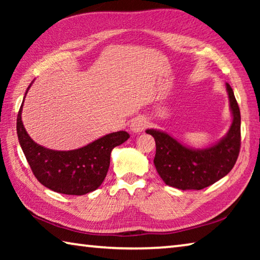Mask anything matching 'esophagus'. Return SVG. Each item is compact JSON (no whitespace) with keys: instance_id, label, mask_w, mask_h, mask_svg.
Listing matches in <instances>:
<instances>
[{"instance_id":"34e87169","label":"esophagus","mask_w":260,"mask_h":260,"mask_svg":"<svg viewBox=\"0 0 260 260\" xmlns=\"http://www.w3.org/2000/svg\"><path fill=\"white\" fill-rule=\"evenodd\" d=\"M131 131L134 133H141L147 127V120L143 117H136L131 122Z\"/></svg>"}]
</instances>
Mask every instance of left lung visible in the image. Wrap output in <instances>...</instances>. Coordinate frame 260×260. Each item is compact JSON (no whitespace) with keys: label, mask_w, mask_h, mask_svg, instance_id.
Segmentation results:
<instances>
[{"label":"left lung","mask_w":260,"mask_h":260,"mask_svg":"<svg viewBox=\"0 0 260 260\" xmlns=\"http://www.w3.org/2000/svg\"><path fill=\"white\" fill-rule=\"evenodd\" d=\"M233 121L228 133L205 149L183 146L165 132L147 129L156 141L153 162L167 186L181 190H201L217 182L231 172L241 148V113L230 83H226Z\"/></svg>","instance_id":"8db88e82"}]
</instances>
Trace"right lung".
<instances>
[{
  "label": "right lung",
  "instance_id": "1",
  "mask_svg": "<svg viewBox=\"0 0 260 260\" xmlns=\"http://www.w3.org/2000/svg\"><path fill=\"white\" fill-rule=\"evenodd\" d=\"M23 104L24 101L17 117V134L38 181L51 190L65 195L80 196L96 190L107 177L112 149L128 140L129 134L125 131L114 132L74 150H51L29 138L21 121Z\"/></svg>",
  "mask_w": 260,
  "mask_h": 260
}]
</instances>
